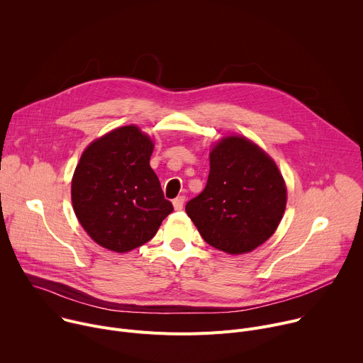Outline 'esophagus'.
Segmentation results:
<instances>
[{"label": "esophagus", "mask_w": 363, "mask_h": 363, "mask_svg": "<svg viewBox=\"0 0 363 363\" xmlns=\"http://www.w3.org/2000/svg\"><path fill=\"white\" fill-rule=\"evenodd\" d=\"M184 202H185V196H184V195L177 196V198L172 201V203H174V208H175L177 211H181V210H182V206H184Z\"/></svg>", "instance_id": "esophagus-1"}]
</instances>
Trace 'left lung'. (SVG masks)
Masks as SVG:
<instances>
[{
  "mask_svg": "<svg viewBox=\"0 0 363 363\" xmlns=\"http://www.w3.org/2000/svg\"><path fill=\"white\" fill-rule=\"evenodd\" d=\"M286 201L284 179L269 155L244 136H227L211 149L208 181L185 211L210 245L244 254L274 234Z\"/></svg>",
  "mask_w": 363,
  "mask_h": 363,
  "instance_id": "8db88e82",
  "label": "left lung"
}]
</instances>
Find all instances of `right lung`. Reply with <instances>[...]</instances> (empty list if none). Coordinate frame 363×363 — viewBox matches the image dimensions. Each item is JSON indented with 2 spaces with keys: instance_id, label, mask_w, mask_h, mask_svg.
<instances>
[{
  "instance_id": "add662e5",
  "label": "right lung",
  "mask_w": 363,
  "mask_h": 363,
  "mask_svg": "<svg viewBox=\"0 0 363 363\" xmlns=\"http://www.w3.org/2000/svg\"><path fill=\"white\" fill-rule=\"evenodd\" d=\"M153 142L138 126L113 129L83 152L72 179L74 214L99 245L128 252L174 211L149 165Z\"/></svg>"
}]
</instances>
